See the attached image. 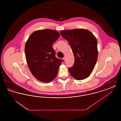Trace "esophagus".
I'll return each mask as SVG.
<instances>
[{
	"mask_svg": "<svg viewBox=\"0 0 121 121\" xmlns=\"http://www.w3.org/2000/svg\"><path fill=\"white\" fill-rule=\"evenodd\" d=\"M63 60H64V61H66V57H63Z\"/></svg>",
	"mask_w": 121,
	"mask_h": 121,
	"instance_id": "34e87169",
	"label": "esophagus"
}]
</instances>
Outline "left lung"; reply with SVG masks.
<instances>
[{
  "label": "left lung",
  "instance_id": "left-lung-1",
  "mask_svg": "<svg viewBox=\"0 0 121 121\" xmlns=\"http://www.w3.org/2000/svg\"><path fill=\"white\" fill-rule=\"evenodd\" d=\"M60 33L69 43L74 56V64L69 68L70 74L77 80L86 78L92 72L98 59L96 37L84 29L61 31Z\"/></svg>",
  "mask_w": 121,
  "mask_h": 121
}]
</instances>
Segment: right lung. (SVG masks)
Returning a JSON list of instances; mask_svg holds the SVG:
<instances>
[{
  "label": "right lung",
  "mask_w": 121,
  "mask_h": 121,
  "mask_svg": "<svg viewBox=\"0 0 121 121\" xmlns=\"http://www.w3.org/2000/svg\"><path fill=\"white\" fill-rule=\"evenodd\" d=\"M60 34L49 29L37 30L27 41L25 54L29 69L36 78L48 82L53 80L63 60L55 57L52 45Z\"/></svg>",
  "instance_id": "1"
}]
</instances>
